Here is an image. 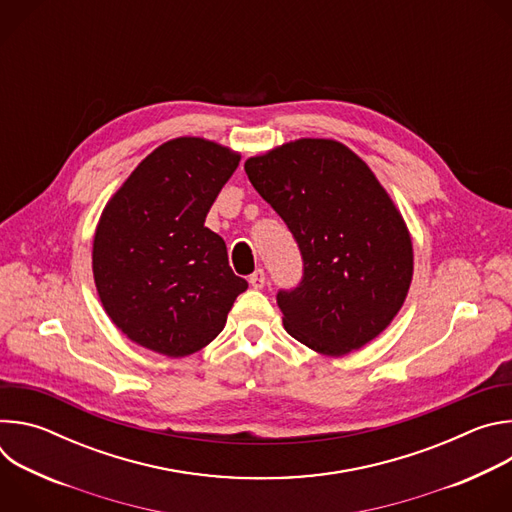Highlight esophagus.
<instances>
[{
  "mask_svg": "<svg viewBox=\"0 0 512 512\" xmlns=\"http://www.w3.org/2000/svg\"><path fill=\"white\" fill-rule=\"evenodd\" d=\"M249 283H251V287H255V289H263V285H265V271H263V269H257V271L249 277Z\"/></svg>",
  "mask_w": 512,
  "mask_h": 512,
  "instance_id": "esophagus-1",
  "label": "esophagus"
}]
</instances>
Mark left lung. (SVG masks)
<instances>
[{
	"mask_svg": "<svg viewBox=\"0 0 512 512\" xmlns=\"http://www.w3.org/2000/svg\"><path fill=\"white\" fill-rule=\"evenodd\" d=\"M245 172L302 253L300 285L277 291L285 330L326 356L377 338L407 298L413 245L371 168L340 141L304 137L249 158Z\"/></svg>",
	"mask_w": 512,
	"mask_h": 512,
	"instance_id": "obj_1",
	"label": "left lung"
}]
</instances>
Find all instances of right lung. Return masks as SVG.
Instances as JSON below:
<instances>
[{
  "instance_id": "1",
  "label": "right lung",
  "mask_w": 512,
  "mask_h": 512,
  "mask_svg": "<svg viewBox=\"0 0 512 512\" xmlns=\"http://www.w3.org/2000/svg\"><path fill=\"white\" fill-rule=\"evenodd\" d=\"M241 162L202 137H176L145 158L107 202L93 275L113 324L135 344L180 358L210 344L247 281L229 265L206 214Z\"/></svg>"
}]
</instances>
